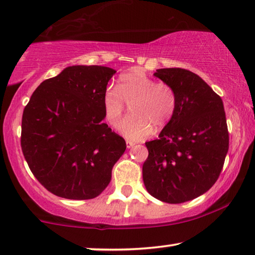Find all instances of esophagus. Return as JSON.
Returning <instances> with one entry per match:
<instances>
[{"instance_id": "obj_1", "label": "esophagus", "mask_w": 255, "mask_h": 255, "mask_svg": "<svg viewBox=\"0 0 255 255\" xmlns=\"http://www.w3.org/2000/svg\"><path fill=\"white\" fill-rule=\"evenodd\" d=\"M126 144H127V147H131V146L135 145V142H132V140L127 139V140H126Z\"/></svg>"}]
</instances>
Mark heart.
I'll return each mask as SVG.
<instances>
[{
	"label": "heart",
	"mask_w": 255,
	"mask_h": 255,
	"mask_svg": "<svg viewBox=\"0 0 255 255\" xmlns=\"http://www.w3.org/2000/svg\"><path fill=\"white\" fill-rule=\"evenodd\" d=\"M126 104L131 116L120 125L121 134L130 139H142L165 128L177 109L175 89L166 82H157L142 70L132 68L123 73L118 80L116 90L108 89L103 95L105 120L112 127L119 125Z\"/></svg>",
	"instance_id": "1"
}]
</instances>
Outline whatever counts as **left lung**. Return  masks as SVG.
Listing matches in <instances>:
<instances>
[{"label":"left lung","instance_id":"1","mask_svg":"<svg viewBox=\"0 0 255 255\" xmlns=\"http://www.w3.org/2000/svg\"><path fill=\"white\" fill-rule=\"evenodd\" d=\"M154 75L173 87L177 109L159 138L146 142L143 164L147 192L181 204L208 191L220 176L229 149L226 112L218 94L184 68H160Z\"/></svg>","mask_w":255,"mask_h":255}]
</instances>
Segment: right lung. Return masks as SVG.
<instances>
[{"instance_id":"1","label":"right lung","mask_w":255,"mask_h":255,"mask_svg":"<svg viewBox=\"0 0 255 255\" xmlns=\"http://www.w3.org/2000/svg\"><path fill=\"white\" fill-rule=\"evenodd\" d=\"M116 71L70 66L34 91L21 119L20 144L30 172L43 187L66 199L100 196L126 150L103 112V95Z\"/></svg>"}]
</instances>
